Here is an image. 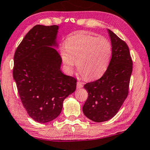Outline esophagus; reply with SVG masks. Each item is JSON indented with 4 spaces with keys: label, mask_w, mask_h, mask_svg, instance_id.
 I'll list each match as a JSON object with an SVG mask.
<instances>
[{
    "label": "esophagus",
    "mask_w": 150,
    "mask_h": 150,
    "mask_svg": "<svg viewBox=\"0 0 150 150\" xmlns=\"http://www.w3.org/2000/svg\"><path fill=\"white\" fill-rule=\"evenodd\" d=\"M83 87V83L81 82H77V89H79V88H81Z\"/></svg>",
    "instance_id": "34e87169"
}]
</instances>
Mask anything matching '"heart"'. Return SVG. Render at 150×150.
Listing matches in <instances>:
<instances>
[{"label":"heart","instance_id":"heart-1","mask_svg":"<svg viewBox=\"0 0 150 150\" xmlns=\"http://www.w3.org/2000/svg\"><path fill=\"white\" fill-rule=\"evenodd\" d=\"M112 55V45L108 39L85 33L69 37L61 57L67 71L73 73L75 62L78 71L88 79L101 76L106 70Z\"/></svg>","mask_w":150,"mask_h":150}]
</instances>
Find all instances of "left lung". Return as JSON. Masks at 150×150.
Here are the masks:
<instances>
[{
	"label": "left lung",
	"instance_id": "left-lung-1",
	"mask_svg": "<svg viewBox=\"0 0 150 150\" xmlns=\"http://www.w3.org/2000/svg\"><path fill=\"white\" fill-rule=\"evenodd\" d=\"M112 44V58L101 78L87 83L88 97L83 106L84 115L94 122L115 117L129 93L133 61L126 42L108 30Z\"/></svg>",
	"mask_w": 150,
	"mask_h": 150
}]
</instances>
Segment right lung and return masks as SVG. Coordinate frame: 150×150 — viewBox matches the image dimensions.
I'll return each mask as SVG.
<instances>
[{
  "instance_id": "right-lung-1",
  "label": "right lung",
  "mask_w": 150,
  "mask_h": 150,
  "mask_svg": "<svg viewBox=\"0 0 150 150\" xmlns=\"http://www.w3.org/2000/svg\"><path fill=\"white\" fill-rule=\"evenodd\" d=\"M59 26L35 25L15 51L13 75L30 117L45 123L61 112L64 100L76 89L75 78L63 74L62 59L52 46Z\"/></svg>"
}]
</instances>
